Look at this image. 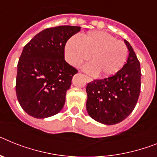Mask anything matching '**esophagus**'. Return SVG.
Returning a JSON list of instances; mask_svg holds the SVG:
<instances>
[{"mask_svg":"<svg viewBox=\"0 0 157 157\" xmlns=\"http://www.w3.org/2000/svg\"><path fill=\"white\" fill-rule=\"evenodd\" d=\"M85 78H86L87 82H91V81H93V79L91 78V77H89V76H85Z\"/></svg>","mask_w":157,"mask_h":157,"instance_id":"1","label":"esophagus"}]
</instances>
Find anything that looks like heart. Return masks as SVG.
I'll return each instance as SVG.
<instances>
[{"label":"heart","instance_id":"1","mask_svg":"<svg viewBox=\"0 0 157 157\" xmlns=\"http://www.w3.org/2000/svg\"><path fill=\"white\" fill-rule=\"evenodd\" d=\"M65 58L71 65L80 66L90 59L84 68L91 73L109 77L117 74L125 64L128 48L121 40L103 31H93L82 36L70 37L64 48Z\"/></svg>","mask_w":157,"mask_h":157}]
</instances>
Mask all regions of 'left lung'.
I'll return each mask as SVG.
<instances>
[{
	"mask_svg": "<svg viewBox=\"0 0 157 157\" xmlns=\"http://www.w3.org/2000/svg\"><path fill=\"white\" fill-rule=\"evenodd\" d=\"M127 62L117 74L94 80L86 87V109L93 120L105 124H116L133 111L140 93V64L133 48L126 40Z\"/></svg>",
	"mask_w": 157,
	"mask_h": 157,
	"instance_id": "1",
	"label": "left lung"
}]
</instances>
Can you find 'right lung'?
<instances>
[{
	"label": "right lung",
	"instance_id": "right-lung-1",
	"mask_svg": "<svg viewBox=\"0 0 157 157\" xmlns=\"http://www.w3.org/2000/svg\"><path fill=\"white\" fill-rule=\"evenodd\" d=\"M80 30L78 26L48 28L24 47L17 64L16 93L29 115L44 119L63 109L66 92L77 72L64 60V47Z\"/></svg>",
	"mask_w": 157,
	"mask_h": 157
}]
</instances>
